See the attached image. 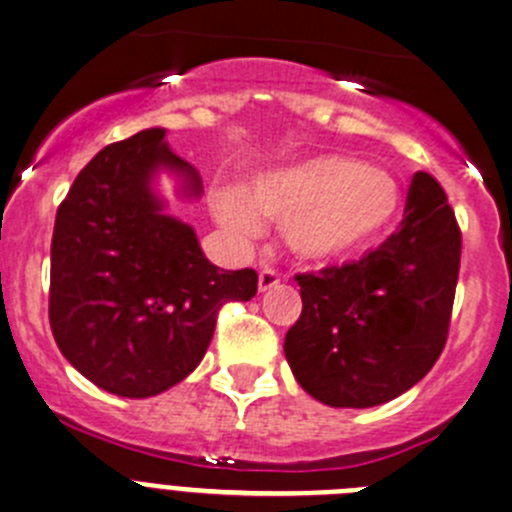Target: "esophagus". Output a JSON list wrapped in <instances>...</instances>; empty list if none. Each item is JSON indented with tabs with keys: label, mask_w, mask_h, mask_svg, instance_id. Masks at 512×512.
<instances>
[{
	"label": "esophagus",
	"mask_w": 512,
	"mask_h": 512,
	"mask_svg": "<svg viewBox=\"0 0 512 512\" xmlns=\"http://www.w3.org/2000/svg\"><path fill=\"white\" fill-rule=\"evenodd\" d=\"M277 285H280V275H277L275 270H270V267H265V270L260 272V277H257V287H260V292L272 290V287Z\"/></svg>",
	"instance_id": "1"
}]
</instances>
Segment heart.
I'll use <instances>...</instances> for the list:
<instances>
[{
    "label": "heart",
    "instance_id": "b5f03b06",
    "mask_svg": "<svg viewBox=\"0 0 512 512\" xmlns=\"http://www.w3.org/2000/svg\"><path fill=\"white\" fill-rule=\"evenodd\" d=\"M217 222L240 240H255L260 217L282 222L300 260L335 262L370 250L393 230L403 190L385 167L352 155H315L252 177L240 192H217Z\"/></svg>",
    "mask_w": 512,
    "mask_h": 512
}]
</instances>
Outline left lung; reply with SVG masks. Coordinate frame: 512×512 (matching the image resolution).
<instances>
[{
  "label": "left lung",
  "mask_w": 512,
  "mask_h": 512,
  "mask_svg": "<svg viewBox=\"0 0 512 512\" xmlns=\"http://www.w3.org/2000/svg\"><path fill=\"white\" fill-rule=\"evenodd\" d=\"M460 250L448 195L415 172L403 222L380 247L295 275L302 312L285 357L302 390L332 408H372L423 380L448 340Z\"/></svg>",
  "instance_id": "left-lung-1"
}]
</instances>
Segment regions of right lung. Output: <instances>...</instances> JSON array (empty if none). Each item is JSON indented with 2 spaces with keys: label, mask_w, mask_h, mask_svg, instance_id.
Returning <instances> with one entry per match:
<instances>
[{
  "label": "right lung",
  "mask_w": 512,
  "mask_h": 512,
  "mask_svg": "<svg viewBox=\"0 0 512 512\" xmlns=\"http://www.w3.org/2000/svg\"><path fill=\"white\" fill-rule=\"evenodd\" d=\"M165 130L107 145L77 175L54 220L49 325L62 355L97 388L152 398L185 380L227 302L257 292V272L220 270L195 230L162 212L160 167L200 195V175L165 145Z\"/></svg>",
  "instance_id": "1"
}]
</instances>
